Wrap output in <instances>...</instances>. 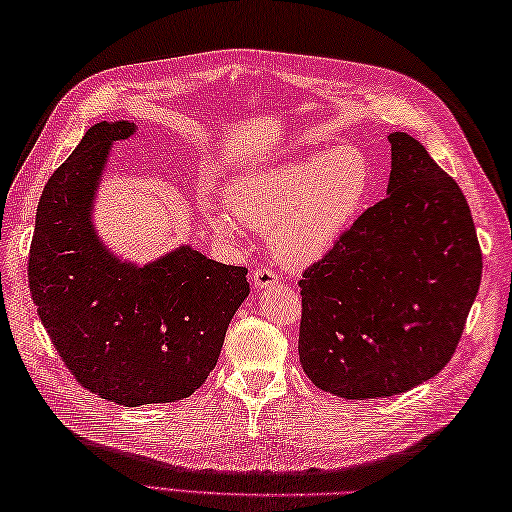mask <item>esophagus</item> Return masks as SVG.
<instances>
[{
  "label": "esophagus",
  "instance_id": "obj_1",
  "mask_svg": "<svg viewBox=\"0 0 512 512\" xmlns=\"http://www.w3.org/2000/svg\"><path fill=\"white\" fill-rule=\"evenodd\" d=\"M252 282L256 289H269V286L278 284V276L267 267H258L252 271Z\"/></svg>",
  "mask_w": 512,
  "mask_h": 512
}]
</instances>
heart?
Returning <instances> with one entry per match:
<instances>
[{
	"instance_id": "1",
	"label": "heart",
	"mask_w": 512,
	"mask_h": 512,
	"mask_svg": "<svg viewBox=\"0 0 512 512\" xmlns=\"http://www.w3.org/2000/svg\"><path fill=\"white\" fill-rule=\"evenodd\" d=\"M373 182L369 156L356 145L284 162L236 178L226 191L228 210L210 215L228 239L241 226L267 232L273 258L302 269L326 256L363 210Z\"/></svg>"
}]
</instances>
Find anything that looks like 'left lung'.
Segmentation results:
<instances>
[{
    "instance_id": "8db88e82",
    "label": "left lung",
    "mask_w": 512,
    "mask_h": 512,
    "mask_svg": "<svg viewBox=\"0 0 512 512\" xmlns=\"http://www.w3.org/2000/svg\"><path fill=\"white\" fill-rule=\"evenodd\" d=\"M389 195L299 280V363L321 391L373 400L434 378L480 289L463 191L406 132L389 134Z\"/></svg>"
}]
</instances>
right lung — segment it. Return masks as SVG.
Returning <instances> with one entry per match:
<instances>
[{"instance_id": "right-lung-1", "label": "right lung", "mask_w": 512, "mask_h": 512, "mask_svg": "<svg viewBox=\"0 0 512 512\" xmlns=\"http://www.w3.org/2000/svg\"><path fill=\"white\" fill-rule=\"evenodd\" d=\"M128 121L97 123L47 180L28 282L62 363L84 389L123 406L195 393L215 369L247 269L180 247L154 265L119 263L91 228V199L112 141Z\"/></svg>"}]
</instances>
